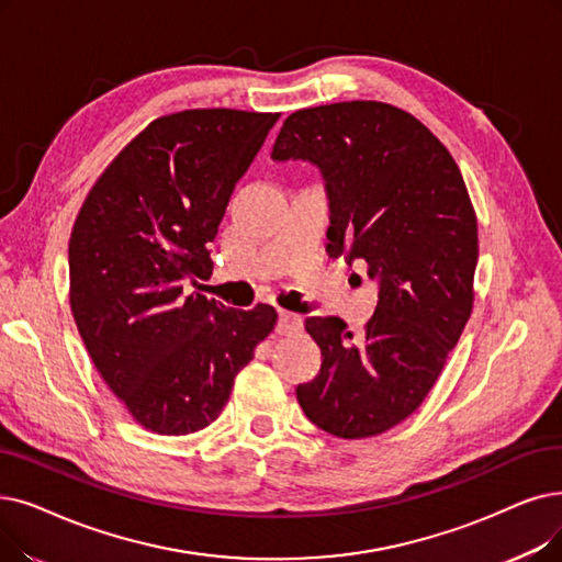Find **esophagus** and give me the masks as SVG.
<instances>
[{
	"label": "esophagus",
	"mask_w": 562,
	"mask_h": 562,
	"mask_svg": "<svg viewBox=\"0 0 562 562\" xmlns=\"http://www.w3.org/2000/svg\"><path fill=\"white\" fill-rule=\"evenodd\" d=\"M301 326H303V322H301L299 314L280 310V319H278V333H280V335L296 333V330H301Z\"/></svg>",
	"instance_id": "obj_1"
}]
</instances>
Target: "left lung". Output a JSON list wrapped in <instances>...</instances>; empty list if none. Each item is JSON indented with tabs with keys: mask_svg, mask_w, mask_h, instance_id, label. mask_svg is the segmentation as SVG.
<instances>
[{
	"mask_svg": "<svg viewBox=\"0 0 562 562\" xmlns=\"http://www.w3.org/2000/svg\"><path fill=\"white\" fill-rule=\"evenodd\" d=\"M276 160H310L330 198L328 250L379 282L356 337L339 316H307L322 370L296 387L305 416L339 438L393 429L425 402L473 312L477 217L450 151L423 121L379 101L289 114Z\"/></svg>",
	"mask_w": 562,
	"mask_h": 562,
	"instance_id": "1",
	"label": "left lung"
}]
</instances>
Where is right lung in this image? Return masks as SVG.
<instances>
[{"label":"right lung","instance_id":"right-lung-1","mask_svg":"<svg viewBox=\"0 0 562 562\" xmlns=\"http://www.w3.org/2000/svg\"><path fill=\"white\" fill-rule=\"evenodd\" d=\"M280 112L162 114L95 179L68 240V299L85 347L137 425L162 436L209 427L278 312L225 307L190 284L232 190Z\"/></svg>","mask_w":562,"mask_h":562}]
</instances>
